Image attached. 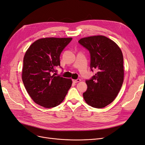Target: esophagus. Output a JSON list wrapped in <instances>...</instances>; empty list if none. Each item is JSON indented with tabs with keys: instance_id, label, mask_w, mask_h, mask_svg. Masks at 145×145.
<instances>
[{
	"instance_id": "esophagus-1",
	"label": "esophagus",
	"mask_w": 145,
	"mask_h": 145,
	"mask_svg": "<svg viewBox=\"0 0 145 145\" xmlns=\"http://www.w3.org/2000/svg\"><path fill=\"white\" fill-rule=\"evenodd\" d=\"M80 80H81L80 79V78H77V79H73V80H72V82H73L74 83H77V82H79Z\"/></svg>"
}]
</instances>
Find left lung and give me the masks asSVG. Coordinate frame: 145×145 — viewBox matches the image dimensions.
I'll return each mask as SVG.
<instances>
[{"label": "left lung", "instance_id": "left-lung-1", "mask_svg": "<svg viewBox=\"0 0 145 145\" xmlns=\"http://www.w3.org/2000/svg\"><path fill=\"white\" fill-rule=\"evenodd\" d=\"M78 43L89 51L92 71H97L86 80L88 88L83 99L92 107L104 108L114 100L123 82L122 52L114 42L103 36L82 38Z\"/></svg>", "mask_w": 145, "mask_h": 145}]
</instances>
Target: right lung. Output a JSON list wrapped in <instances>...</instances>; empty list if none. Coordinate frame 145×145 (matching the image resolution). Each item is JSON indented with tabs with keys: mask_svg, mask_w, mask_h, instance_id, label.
I'll return each instance as SVG.
<instances>
[{
	"mask_svg": "<svg viewBox=\"0 0 145 145\" xmlns=\"http://www.w3.org/2000/svg\"><path fill=\"white\" fill-rule=\"evenodd\" d=\"M69 38L46 37L33 42L24 57L22 78L34 102L46 108L58 106L72 85L71 78L56 76L60 55L71 41Z\"/></svg>",
	"mask_w": 145,
	"mask_h": 145,
	"instance_id": "right-lung-1",
	"label": "right lung"
}]
</instances>
